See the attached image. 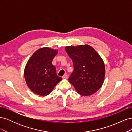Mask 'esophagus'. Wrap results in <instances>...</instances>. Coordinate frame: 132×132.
<instances>
[{
	"mask_svg": "<svg viewBox=\"0 0 132 132\" xmlns=\"http://www.w3.org/2000/svg\"><path fill=\"white\" fill-rule=\"evenodd\" d=\"M62 78H63V79H67V78H68V75H67V74H64V75L63 76Z\"/></svg>",
	"mask_w": 132,
	"mask_h": 132,
	"instance_id": "34e87169",
	"label": "esophagus"
}]
</instances>
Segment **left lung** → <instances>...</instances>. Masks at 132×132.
<instances>
[{
  "label": "left lung",
  "mask_w": 132,
  "mask_h": 132,
  "mask_svg": "<svg viewBox=\"0 0 132 132\" xmlns=\"http://www.w3.org/2000/svg\"><path fill=\"white\" fill-rule=\"evenodd\" d=\"M65 50L74 65L69 82L83 96L97 92L102 86L105 76V64L100 55L87 45L67 46Z\"/></svg>",
  "instance_id": "1"
}]
</instances>
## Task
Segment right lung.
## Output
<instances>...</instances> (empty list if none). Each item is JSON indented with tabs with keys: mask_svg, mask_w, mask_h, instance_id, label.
Returning a JSON list of instances; mask_svg holds the SVG:
<instances>
[{
	"mask_svg": "<svg viewBox=\"0 0 132 132\" xmlns=\"http://www.w3.org/2000/svg\"><path fill=\"white\" fill-rule=\"evenodd\" d=\"M58 50L43 47L37 50L28 61L24 70L27 86L35 94H50L62 79L56 73L52 61Z\"/></svg>",
	"mask_w": 132,
	"mask_h": 132,
	"instance_id": "add662e5",
	"label": "right lung"
}]
</instances>
